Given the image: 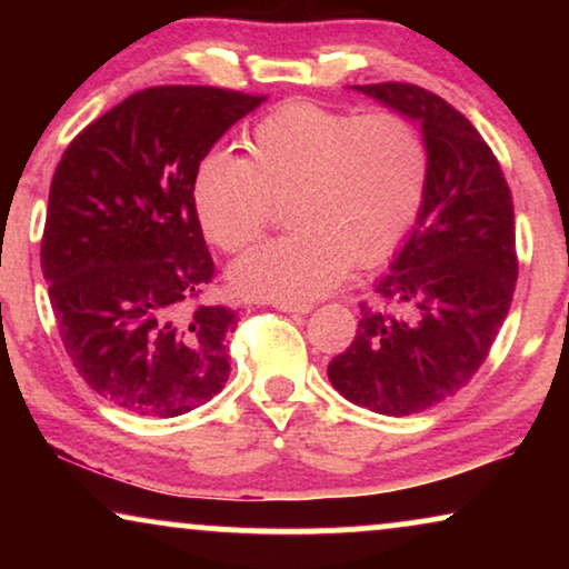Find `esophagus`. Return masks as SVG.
I'll return each instance as SVG.
<instances>
[{
	"instance_id": "34e87169",
	"label": "esophagus",
	"mask_w": 569,
	"mask_h": 569,
	"mask_svg": "<svg viewBox=\"0 0 569 569\" xmlns=\"http://www.w3.org/2000/svg\"><path fill=\"white\" fill-rule=\"evenodd\" d=\"M274 308L282 310V313H298V316H306L310 313V302H292V300H274Z\"/></svg>"
}]
</instances>
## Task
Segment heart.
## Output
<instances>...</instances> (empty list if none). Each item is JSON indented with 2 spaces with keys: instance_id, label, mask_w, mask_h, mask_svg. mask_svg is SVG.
Wrapping results in <instances>:
<instances>
[{
  "instance_id": "b5f03b06",
  "label": "heart",
  "mask_w": 569,
  "mask_h": 569,
  "mask_svg": "<svg viewBox=\"0 0 569 569\" xmlns=\"http://www.w3.org/2000/svg\"><path fill=\"white\" fill-rule=\"evenodd\" d=\"M246 147L248 158L207 154L191 183L201 230L228 253L259 240L271 201H287L295 230L232 263L240 292L279 300L329 292L352 261L388 259L422 212L430 150L399 111L360 116L295 100L256 123Z\"/></svg>"
}]
</instances>
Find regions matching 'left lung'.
Returning <instances> with one entry per match:
<instances>
[{
  "label": "left lung",
  "instance_id": "1",
  "mask_svg": "<svg viewBox=\"0 0 569 569\" xmlns=\"http://www.w3.org/2000/svg\"><path fill=\"white\" fill-rule=\"evenodd\" d=\"M355 90L419 121L430 178L417 228L360 302L329 380L357 407L409 417L461 391L487 360L518 279L516 214L500 162L448 100L409 82Z\"/></svg>",
  "mask_w": 569,
  "mask_h": 569
}]
</instances>
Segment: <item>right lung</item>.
<instances>
[{
  "mask_svg": "<svg viewBox=\"0 0 569 569\" xmlns=\"http://www.w3.org/2000/svg\"><path fill=\"white\" fill-rule=\"evenodd\" d=\"M261 96L204 84L139 90L77 134L49 191L41 269L61 341L92 391L178 417L222 391L236 310L214 279L191 183Z\"/></svg>",
  "mask_w": 569,
  "mask_h": 569,
  "instance_id": "add662e5",
  "label": "right lung"
}]
</instances>
